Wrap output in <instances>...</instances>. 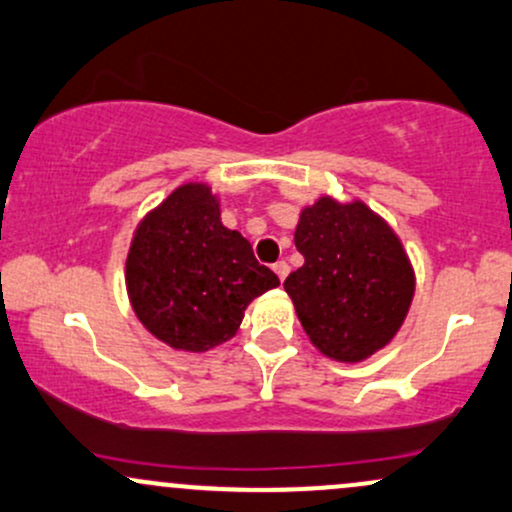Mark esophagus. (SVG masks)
I'll use <instances>...</instances> for the list:
<instances>
[{
	"label": "esophagus",
	"instance_id": "esophagus-1",
	"mask_svg": "<svg viewBox=\"0 0 512 512\" xmlns=\"http://www.w3.org/2000/svg\"><path fill=\"white\" fill-rule=\"evenodd\" d=\"M272 269H274V274L279 276V281H284L286 276H289V264H286L284 260H281V262H276Z\"/></svg>",
	"mask_w": 512,
	"mask_h": 512
}]
</instances>
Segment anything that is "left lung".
<instances>
[{"instance_id":"1","label":"left lung","mask_w":512,"mask_h":512,"mask_svg":"<svg viewBox=\"0 0 512 512\" xmlns=\"http://www.w3.org/2000/svg\"><path fill=\"white\" fill-rule=\"evenodd\" d=\"M303 267L286 276L305 334L332 361L358 363L392 342L414 298L402 240L361 199L320 197L298 219Z\"/></svg>"}]
</instances>
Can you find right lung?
I'll use <instances>...</instances> for the list:
<instances>
[{
    "instance_id": "right-lung-1",
    "label": "right lung",
    "mask_w": 512,
    "mask_h": 512,
    "mask_svg": "<svg viewBox=\"0 0 512 512\" xmlns=\"http://www.w3.org/2000/svg\"><path fill=\"white\" fill-rule=\"evenodd\" d=\"M139 322L175 351L214 349L233 337L245 308L279 276L221 223L207 182H185L139 221L125 264Z\"/></svg>"
}]
</instances>
